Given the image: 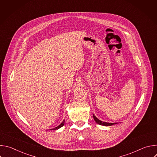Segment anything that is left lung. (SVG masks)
Masks as SVG:
<instances>
[{
    "mask_svg": "<svg viewBox=\"0 0 157 157\" xmlns=\"http://www.w3.org/2000/svg\"><path fill=\"white\" fill-rule=\"evenodd\" d=\"M93 117H94V121L99 125H105V126H109V125H114V124H116L117 123H109V122H102L100 120H99L94 114H93Z\"/></svg>",
    "mask_w": 157,
    "mask_h": 157,
    "instance_id": "obj_1",
    "label": "left lung"
}]
</instances>
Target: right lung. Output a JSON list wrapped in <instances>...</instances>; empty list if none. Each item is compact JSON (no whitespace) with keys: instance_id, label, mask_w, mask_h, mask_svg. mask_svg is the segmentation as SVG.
I'll return each instance as SVG.
<instances>
[{"instance_id":"obj_1","label":"right lung","mask_w":157,"mask_h":157,"mask_svg":"<svg viewBox=\"0 0 157 157\" xmlns=\"http://www.w3.org/2000/svg\"><path fill=\"white\" fill-rule=\"evenodd\" d=\"M64 121H63L61 123V124L59 125H58V127H55V128H52V129H51V130H56V129H58V128H61V127H63V125H64Z\"/></svg>"}]
</instances>
